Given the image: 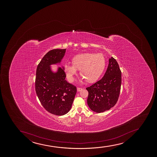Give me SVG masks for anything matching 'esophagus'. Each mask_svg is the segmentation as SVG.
Instances as JSON below:
<instances>
[{"mask_svg": "<svg viewBox=\"0 0 157 157\" xmlns=\"http://www.w3.org/2000/svg\"><path fill=\"white\" fill-rule=\"evenodd\" d=\"M82 90H83V88H79V87H78V88H77V90H78V92H80V91Z\"/></svg>", "mask_w": 157, "mask_h": 157, "instance_id": "esophagus-1", "label": "esophagus"}]
</instances>
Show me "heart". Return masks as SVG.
Instances as JSON below:
<instances>
[{
    "mask_svg": "<svg viewBox=\"0 0 157 157\" xmlns=\"http://www.w3.org/2000/svg\"><path fill=\"white\" fill-rule=\"evenodd\" d=\"M73 64L65 63L64 69L69 81H74L78 69L83 75L82 79H87L88 82L98 80L103 73L105 67V59L103 54L90 53H81L73 58Z\"/></svg>",
    "mask_w": 157,
    "mask_h": 157,
    "instance_id": "obj_1",
    "label": "heart"
}]
</instances>
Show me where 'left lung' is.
I'll use <instances>...</instances> for the list:
<instances>
[{"instance_id":"obj_1","label":"left lung","mask_w":157,"mask_h":157,"mask_svg":"<svg viewBox=\"0 0 157 157\" xmlns=\"http://www.w3.org/2000/svg\"><path fill=\"white\" fill-rule=\"evenodd\" d=\"M121 72L114 58L109 59L106 71L101 79L87 87V104L93 112L100 113L114 107L119 98Z\"/></svg>"}]
</instances>
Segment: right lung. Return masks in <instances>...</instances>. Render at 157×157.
I'll return each mask as SVG.
<instances>
[{
    "label": "right lung",
    "instance_id": "right-lung-1",
    "mask_svg": "<svg viewBox=\"0 0 157 157\" xmlns=\"http://www.w3.org/2000/svg\"><path fill=\"white\" fill-rule=\"evenodd\" d=\"M66 49L50 51L36 68V95L43 107L55 115H64L70 111L77 92L76 87L65 80L63 66L56 72L51 68V65L61 64Z\"/></svg>",
    "mask_w": 157,
    "mask_h": 157
}]
</instances>
